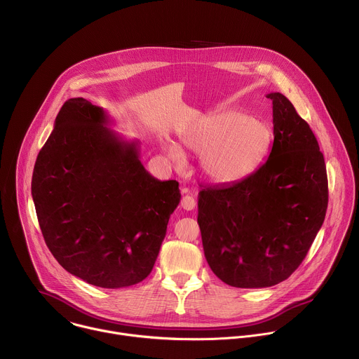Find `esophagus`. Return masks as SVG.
<instances>
[{
  "label": "esophagus",
  "mask_w": 359,
  "mask_h": 359,
  "mask_svg": "<svg viewBox=\"0 0 359 359\" xmlns=\"http://www.w3.org/2000/svg\"><path fill=\"white\" fill-rule=\"evenodd\" d=\"M180 205H182L183 210L190 211V210H193V208L196 207V200H194L193 196L186 194V196H183V198H182V201H180Z\"/></svg>",
  "instance_id": "esophagus-1"
}]
</instances>
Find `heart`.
<instances>
[{
    "instance_id": "b5f03b06",
    "label": "heart",
    "mask_w": 359,
    "mask_h": 359,
    "mask_svg": "<svg viewBox=\"0 0 359 359\" xmlns=\"http://www.w3.org/2000/svg\"><path fill=\"white\" fill-rule=\"evenodd\" d=\"M182 141L201 155V172L210 182L231 184L259 168L269 152L272 134L261 119L236 109H222L200 119L183 134ZM166 151L172 161H182L176 145H168Z\"/></svg>"
}]
</instances>
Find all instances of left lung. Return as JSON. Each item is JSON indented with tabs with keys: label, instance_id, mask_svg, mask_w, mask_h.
Returning <instances> with one entry per match:
<instances>
[{
	"label": "left lung",
	"instance_id": "left-lung-1",
	"mask_svg": "<svg viewBox=\"0 0 359 359\" xmlns=\"http://www.w3.org/2000/svg\"><path fill=\"white\" fill-rule=\"evenodd\" d=\"M273 104L268 161L241 182L198 193L205 259L224 283L269 287L306 258L328 204L324 156L310 126L282 93Z\"/></svg>",
	"mask_w": 359,
	"mask_h": 359
}]
</instances>
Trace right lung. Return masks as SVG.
I'll return each instance as SVG.
<instances>
[{
  "label": "right lung",
  "instance_id": "add662e5",
  "mask_svg": "<svg viewBox=\"0 0 359 359\" xmlns=\"http://www.w3.org/2000/svg\"><path fill=\"white\" fill-rule=\"evenodd\" d=\"M109 123L101 107L67 100L36 158L32 198L56 261L90 285L118 289L152 272L180 190L155 179L138 141H124Z\"/></svg>",
  "mask_w": 359,
  "mask_h": 359
}]
</instances>
